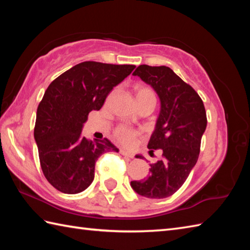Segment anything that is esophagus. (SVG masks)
<instances>
[{"mask_svg":"<svg viewBox=\"0 0 250 250\" xmlns=\"http://www.w3.org/2000/svg\"><path fill=\"white\" fill-rule=\"evenodd\" d=\"M120 153L125 158H126V159H132V158H133V153L128 152V151H125V150H120Z\"/></svg>","mask_w":250,"mask_h":250,"instance_id":"1","label":"esophagus"}]
</instances>
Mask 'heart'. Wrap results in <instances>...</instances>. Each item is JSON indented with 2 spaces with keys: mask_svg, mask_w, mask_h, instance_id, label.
<instances>
[{
  "mask_svg": "<svg viewBox=\"0 0 250 250\" xmlns=\"http://www.w3.org/2000/svg\"><path fill=\"white\" fill-rule=\"evenodd\" d=\"M135 99L137 105H142L147 102H152L156 104V95L150 88L137 87L134 90ZM114 137L117 142L125 146H132L135 144L136 139L139 137V132L126 125H118L114 130Z\"/></svg>",
  "mask_w": 250,
  "mask_h": 250,
  "instance_id": "obj_1",
  "label": "heart"
}]
</instances>
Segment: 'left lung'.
Instances as JSON below:
<instances>
[{"mask_svg": "<svg viewBox=\"0 0 250 250\" xmlns=\"http://www.w3.org/2000/svg\"><path fill=\"white\" fill-rule=\"evenodd\" d=\"M133 75L150 84L160 99V114L147 147L150 152L161 149L162 158L150 164L149 176L131 186L146 198L164 199L182 187L198 161L206 111L195 90L167 66L143 64Z\"/></svg>", "mask_w": 250, "mask_h": 250, "instance_id": "1", "label": "left lung"}]
</instances>
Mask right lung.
<instances>
[{
    "mask_svg": "<svg viewBox=\"0 0 250 250\" xmlns=\"http://www.w3.org/2000/svg\"><path fill=\"white\" fill-rule=\"evenodd\" d=\"M135 65L82 62L52 82L36 111L34 139L41 167L48 183L63 193L75 194L94 179L98 158L118 148L107 140L90 141L82 129L91 110L102 107L114 87Z\"/></svg>",
    "mask_w": 250,
    "mask_h": 250,
    "instance_id": "add662e5",
    "label": "right lung"
}]
</instances>
